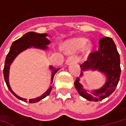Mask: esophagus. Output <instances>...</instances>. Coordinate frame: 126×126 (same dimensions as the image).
<instances>
[{"label":"esophagus","mask_w":126,"mask_h":126,"mask_svg":"<svg viewBox=\"0 0 126 126\" xmlns=\"http://www.w3.org/2000/svg\"><path fill=\"white\" fill-rule=\"evenodd\" d=\"M77 61V58L76 57H74V56H71V57H69L66 60V63L67 64H70L71 62H76Z\"/></svg>","instance_id":"34e87169"}]
</instances>
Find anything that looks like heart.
<instances>
[{
	"instance_id": "heart-1",
	"label": "heart",
	"mask_w": 126,
	"mask_h": 126,
	"mask_svg": "<svg viewBox=\"0 0 126 126\" xmlns=\"http://www.w3.org/2000/svg\"><path fill=\"white\" fill-rule=\"evenodd\" d=\"M86 43V39L83 38H74L67 41L64 44V48L67 52H76L81 50L83 48V50L85 53H88L92 49V44L90 43Z\"/></svg>"
}]
</instances>
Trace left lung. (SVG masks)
Here are the masks:
<instances>
[{
  "mask_svg": "<svg viewBox=\"0 0 126 126\" xmlns=\"http://www.w3.org/2000/svg\"><path fill=\"white\" fill-rule=\"evenodd\" d=\"M80 66V76H83L84 71L94 69L102 72L107 79L102 88L94 90L90 94L83 88L82 85L79 83V78H77L74 85L80 96L93 102L100 101L109 97L117 87L121 75L120 56L114 41L109 37L101 38L99 41L98 50L91 52L87 61Z\"/></svg>",
  "mask_w": 126,
  "mask_h": 126,
  "instance_id": "1",
  "label": "left lung"
}]
</instances>
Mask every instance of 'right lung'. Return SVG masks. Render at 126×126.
<instances>
[{
	"label": "right lung",
	"mask_w": 126,
	"mask_h": 126,
	"mask_svg": "<svg viewBox=\"0 0 126 126\" xmlns=\"http://www.w3.org/2000/svg\"><path fill=\"white\" fill-rule=\"evenodd\" d=\"M47 35V33H35V32H28L26 34H24L22 38L17 39L15 41H14L12 43V46H11L10 49V51H9L8 54L7 55L6 59H5L4 69H3V75H4V79H5V83H6L7 88H8L9 90L17 98L20 99V100H22V101H24L25 102H27V99H24V98H22V97H20L18 95H17L12 91L10 86L9 80H8L10 66L11 64V63L13 62V60H15V58L21 52L26 50L27 48H29V47H32V46H33L34 47L46 50V48H47V46H46L48 45L50 43L47 38H46ZM50 69H52V78H51V79H52L51 83H52L54 76L57 72V71L59 70V69H52V66H50ZM52 88V87L50 86L46 93H43L41 96H40L38 97H36L35 99H30L29 100V103H35V102H37L41 100L42 99L45 98L46 97H47L48 94H50Z\"/></svg>",
	"instance_id": "right-lung-1"
}]
</instances>
